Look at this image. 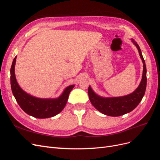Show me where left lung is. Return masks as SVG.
I'll list each match as a JSON object with an SVG mask.
<instances>
[{
  "mask_svg": "<svg viewBox=\"0 0 160 160\" xmlns=\"http://www.w3.org/2000/svg\"><path fill=\"white\" fill-rule=\"evenodd\" d=\"M132 41L137 47L140 57H141L143 63L142 79L136 90L133 93L126 96L119 97V98H103L96 95L90 87L88 88V95L91 103L95 109L105 115L116 117V116H120L130 112L139 105L143 98L145 92H146L147 85V71L146 63H145L141 49H140L138 44L133 40H132Z\"/></svg>",
  "mask_w": 160,
  "mask_h": 160,
  "instance_id": "1",
  "label": "left lung"
}]
</instances>
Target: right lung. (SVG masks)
Returning <instances> with one entry per match:
<instances>
[{
  "label": "right lung",
  "mask_w": 160,
  "mask_h": 160,
  "mask_svg": "<svg viewBox=\"0 0 160 160\" xmlns=\"http://www.w3.org/2000/svg\"><path fill=\"white\" fill-rule=\"evenodd\" d=\"M16 58H14L11 68V85L13 95L21 108L28 115L40 119L51 118L59 113L65 107L69 93L74 85L67 88L57 99H39L28 95L21 89L17 82L14 75Z\"/></svg>",
  "instance_id": "obj_1"
}]
</instances>
